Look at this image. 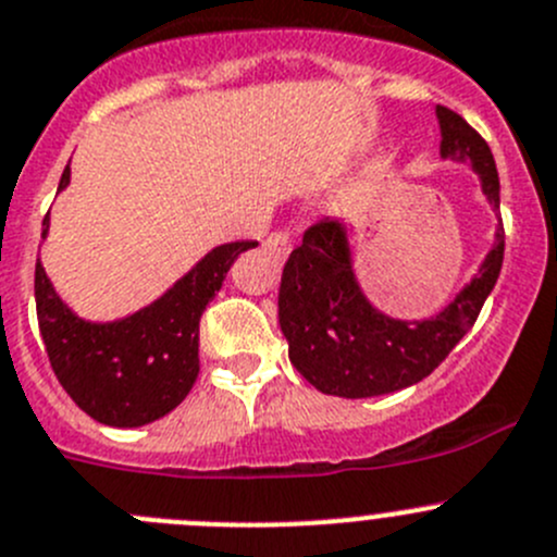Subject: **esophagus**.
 Returning <instances> with one entry per match:
<instances>
[{
  "label": "esophagus",
  "instance_id": "esophagus-1",
  "mask_svg": "<svg viewBox=\"0 0 557 557\" xmlns=\"http://www.w3.org/2000/svg\"><path fill=\"white\" fill-rule=\"evenodd\" d=\"M264 251L270 253V257L275 259H287L289 248H293V237H289V232H273V235L264 237Z\"/></svg>",
  "mask_w": 557,
  "mask_h": 557
}]
</instances>
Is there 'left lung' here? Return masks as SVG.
<instances>
[{
  "mask_svg": "<svg viewBox=\"0 0 557 557\" xmlns=\"http://www.w3.org/2000/svg\"><path fill=\"white\" fill-rule=\"evenodd\" d=\"M441 156L470 163L481 190L500 213L495 158L479 131L457 111L437 106ZM503 221L479 273L462 293L429 320H394L369 304L355 278L347 226L325 219L309 226L289 253L278 289V325L289 342V361L317 391L344 399L394 394L421 383L446 361L473 327L503 264Z\"/></svg>",
  "mask_w": 557,
  "mask_h": 557,
  "instance_id": "1",
  "label": "left lung"
}]
</instances>
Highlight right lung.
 Returning <instances> with one entry per match:
<instances>
[{"label":"right lung","mask_w":557,"mask_h":557,"mask_svg":"<svg viewBox=\"0 0 557 557\" xmlns=\"http://www.w3.org/2000/svg\"><path fill=\"white\" fill-rule=\"evenodd\" d=\"M71 183V163L60 190ZM49 235V215L44 237ZM257 240L215 246L158 300L114 322L73 314L44 264H35L37 325L51 369L73 401L106 426L158 421L188 396L199 377V320L224 284L232 262Z\"/></svg>","instance_id":"obj_1"}]
</instances>
